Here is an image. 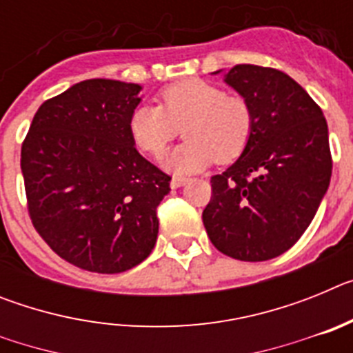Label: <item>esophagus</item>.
<instances>
[{
  "label": "esophagus",
  "mask_w": 353,
  "mask_h": 353,
  "mask_svg": "<svg viewBox=\"0 0 353 353\" xmlns=\"http://www.w3.org/2000/svg\"><path fill=\"white\" fill-rule=\"evenodd\" d=\"M187 182H189V179H185V176H173V179H171V187L176 189V187L185 185Z\"/></svg>",
  "instance_id": "esophagus-1"
}]
</instances>
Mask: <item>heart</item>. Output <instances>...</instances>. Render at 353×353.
Here are the masks:
<instances>
[{
    "label": "heart",
    "instance_id": "1",
    "mask_svg": "<svg viewBox=\"0 0 353 353\" xmlns=\"http://www.w3.org/2000/svg\"><path fill=\"white\" fill-rule=\"evenodd\" d=\"M161 105L139 104L130 111L129 132L134 145L159 155L183 127L185 141L164 157L174 173H194L219 162L233 161L248 146L254 113L242 95H226L205 79H185L159 93Z\"/></svg>",
    "mask_w": 353,
    "mask_h": 353
}]
</instances>
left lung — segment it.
I'll return each instance as SVG.
<instances>
[{
    "label": "left lung",
    "mask_w": 353,
    "mask_h": 353,
    "mask_svg": "<svg viewBox=\"0 0 353 353\" xmlns=\"http://www.w3.org/2000/svg\"><path fill=\"white\" fill-rule=\"evenodd\" d=\"M224 83L249 101L254 129L240 157L210 179L205 230L226 256L272 260L301 239L329 189V129L322 109L285 72L235 65Z\"/></svg>",
    "instance_id": "1"
}]
</instances>
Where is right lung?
Instances as JSON below:
<instances>
[{
    "mask_svg": "<svg viewBox=\"0 0 353 353\" xmlns=\"http://www.w3.org/2000/svg\"><path fill=\"white\" fill-rule=\"evenodd\" d=\"M141 90L81 81L40 105L21 150L31 223L58 256L90 272H125L157 242L171 179L130 138Z\"/></svg>",
    "mask_w": 353,
    "mask_h": 353,
    "instance_id": "right-lung-1",
    "label": "right lung"
}]
</instances>
